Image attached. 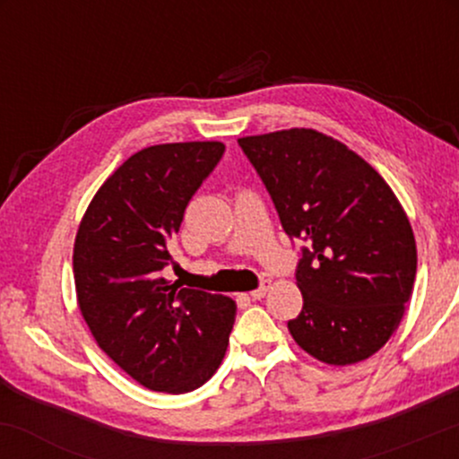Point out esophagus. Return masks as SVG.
Segmentation results:
<instances>
[{
  "instance_id": "esophagus-1",
  "label": "esophagus",
  "mask_w": 459,
  "mask_h": 459,
  "mask_svg": "<svg viewBox=\"0 0 459 459\" xmlns=\"http://www.w3.org/2000/svg\"><path fill=\"white\" fill-rule=\"evenodd\" d=\"M267 291H270V281H263L259 289H255V291H250V298H252V299H261V298H265Z\"/></svg>"
}]
</instances>
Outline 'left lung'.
Instances as JSON below:
<instances>
[{"label": "left lung", "mask_w": 459, "mask_h": 459, "mask_svg": "<svg viewBox=\"0 0 459 459\" xmlns=\"http://www.w3.org/2000/svg\"><path fill=\"white\" fill-rule=\"evenodd\" d=\"M291 239L307 241L293 341L325 365L367 360L403 317L416 241L388 183L343 142L315 129L239 138Z\"/></svg>", "instance_id": "8db88e82"}]
</instances>
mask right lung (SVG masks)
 Returning a JSON list of instances; mask_svg holds the SVG:
<instances>
[{
  "label": "right lung",
  "mask_w": 459,
  "mask_h": 459,
  "mask_svg": "<svg viewBox=\"0 0 459 459\" xmlns=\"http://www.w3.org/2000/svg\"><path fill=\"white\" fill-rule=\"evenodd\" d=\"M224 155L222 142H172L131 155L99 187L73 247L77 304L94 341L127 376L189 393L222 365L235 299L161 278L187 203Z\"/></svg>",
  "instance_id": "1"
}]
</instances>
